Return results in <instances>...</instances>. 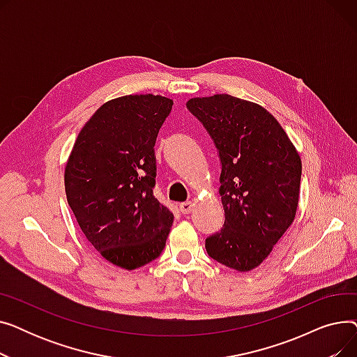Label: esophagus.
Instances as JSON below:
<instances>
[{
  "label": "esophagus",
  "instance_id": "esophagus-1",
  "mask_svg": "<svg viewBox=\"0 0 357 357\" xmlns=\"http://www.w3.org/2000/svg\"><path fill=\"white\" fill-rule=\"evenodd\" d=\"M179 210L182 214H191L192 210H194V202L191 201H186V202H182L179 205Z\"/></svg>",
  "mask_w": 357,
  "mask_h": 357
}]
</instances>
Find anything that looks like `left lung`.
Returning a JSON list of instances; mask_svg holds the SVG:
<instances>
[{
	"label": "left lung",
	"mask_w": 357,
	"mask_h": 357,
	"mask_svg": "<svg viewBox=\"0 0 357 357\" xmlns=\"http://www.w3.org/2000/svg\"><path fill=\"white\" fill-rule=\"evenodd\" d=\"M186 107L207 128L221 160L222 229L205 240L207 253L237 272H250L295 220L303 163L271 112L229 93L197 97Z\"/></svg>",
	"instance_id": "8db88e82"
}]
</instances>
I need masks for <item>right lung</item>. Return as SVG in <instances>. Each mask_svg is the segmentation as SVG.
I'll list each match as a JSON object with an SVG mask.
<instances>
[{
  "label": "right lung",
  "instance_id": "right-lung-1",
  "mask_svg": "<svg viewBox=\"0 0 357 357\" xmlns=\"http://www.w3.org/2000/svg\"><path fill=\"white\" fill-rule=\"evenodd\" d=\"M174 100L143 93L104 102L65 165L68 204L98 253L126 271L163 250L174 214L153 195L155 143Z\"/></svg>",
  "mask_w": 357,
  "mask_h": 357
}]
</instances>
